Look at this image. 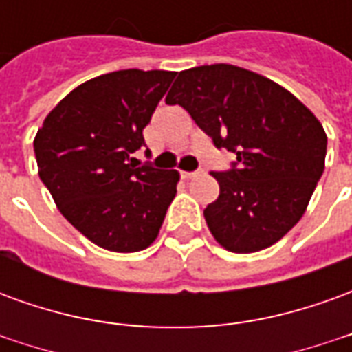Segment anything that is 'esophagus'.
<instances>
[{
	"label": "esophagus",
	"instance_id": "esophagus-1",
	"mask_svg": "<svg viewBox=\"0 0 352 352\" xmlns=\"http://www.w3.org/2000/svg\"><path fill=\"white\" fill-rule=\"evenodd\" d=\"M198 175V171H181V177L183 179H192V177Z\"/></svg>",
	"mask_w": 352,
	"mask_h": 352
}]
</instances>
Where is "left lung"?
Returning <instances> with one entry per match:
<instances>
[{"label": "left lung", "instance_id": "8db88e82", "mask_svg": "<svg viewBox=\"0 0 352 352\" xmlns=\"http://www.w3.org/2000/svg\"><path fill=\"white\" fill-rule=\"evenodd\" d=\"M228 148L217 171L221 194L204 211L213 237L232 252L277 243L307 209L324 171L326 133L317 116L277 82L230 64L184 69L166 98Z\"/></svg>", "mask_w": 352, "mask_h": 352}]
</instances>
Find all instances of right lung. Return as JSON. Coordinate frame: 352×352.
<instances>
[{
	"mask_svg": "<svg viewBox=\"0 0 352 352\" xmlns=\"http://www.w3.org/2000/svg\"><path fill=\"white\" fill-rule=\"evenodd\" d=\"M175 72L122 69L72 90L34 139L43 184L80 234L101 249L138 252L158 237L179 171L139 166L143 128ZM148 154V151H146Z\"/></svg>",
	"mask_w": 352,
	"mask_h": 352,
	"instance_id": "right-lung-1",
	"label": "right lung"
}]
</instances>
